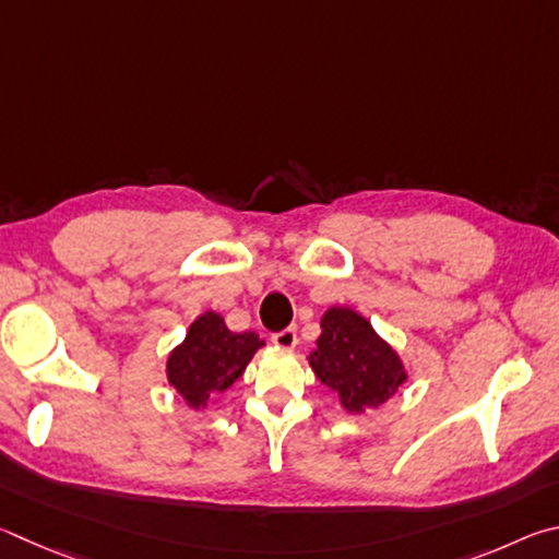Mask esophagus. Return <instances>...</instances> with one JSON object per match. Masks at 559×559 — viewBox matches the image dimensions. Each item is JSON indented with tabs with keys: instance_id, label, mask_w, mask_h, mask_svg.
<instances>
[{
	"instance_id": "1",
	"label": "esophagus",
	"mask_w": 559,
	"mask_h": 559,
	"mask_svg": "<svg viewBox=\"0 0 559 559\" xmlns=\"http://www.w3.org/2000/svg\"><path fill=\"white\" fill-rule=\"evenodd\" d=\"M272 344L282 348V350H292L297 346V329H285V331H277V334L272 336Z\"/></svg>"
}]
</instances>
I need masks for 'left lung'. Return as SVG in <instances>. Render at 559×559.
Instances as JSON below:
<instances>
[{
    "instance_id": "8db88e82",
    "label": "left lung",
    "mask_w": 559,
    "mask_h": 559,
    "mask_svg": "<svg viewBox=\"0 0 559 559\" xmlns=\"http://www.w3.org/2000/svg\"><path fill=\"white\" fill-rule=\"evenodd\" d=\"M319 326L317 348L307 360L346 413L378 409L407 383L403 358L356 309L329 307Z\"/></svg>"
}]
</instances>
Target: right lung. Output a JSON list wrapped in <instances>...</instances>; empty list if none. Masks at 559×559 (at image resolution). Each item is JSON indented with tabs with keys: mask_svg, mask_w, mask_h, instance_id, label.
Wrapping results in <instances>:
<instances>
[{
	"mask_svg": "<svg viewBox=\"0 0 559 559\" xmlns=\"http://www.w3.org/2000/svg\"><path fill=\"white\" fill-rule=\"evenodd\" d=\"M260 348H264V338L254 331L235 334L218 311L205 309L191 321L181 344L166 356V380L191 409H205L242 378Z\"/></svg>",
	"mask_w": 559,
	"mask_h": 559,
	"instance_id": "1",
	"label": "right lung"
}]
</instances>
